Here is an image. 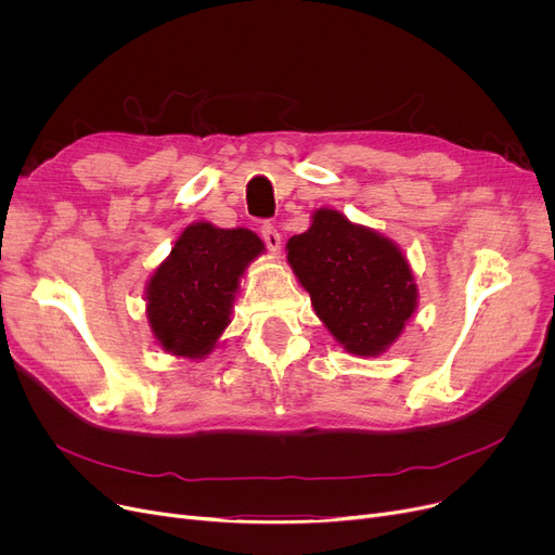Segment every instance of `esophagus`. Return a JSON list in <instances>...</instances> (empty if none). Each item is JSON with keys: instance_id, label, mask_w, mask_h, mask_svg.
Masks as SVG:
<instances>
[{"instance_id": "1", "label": "esophagus", "mask_w": 555, "mask_h": 555, "mask_svg": "<svg viewBox=\"0 0 555 555\" xmlns=\"http://www.w3.org/2000/svg\"><path fill=\"white\" fill-rule=\"evenodd\" d=\"M260 236H262V241H266V245H268L270 251H274V254L281 251V233L276 231V227L262 224V227H260Z\"/></svg>"}]
</instances>
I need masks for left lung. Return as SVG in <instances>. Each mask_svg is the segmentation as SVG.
<instances>
[{
    "label": "left lung",
    "instance_id": "left-lung-1",
    "mask_svg": "<svg viewBox=\"0 0 555 555\" xmlns=\"http://www.w3.org/2000/svg\"><path fill=\"white\" fill-rule=\"evenodd\" d=\"M285 249L317 317L344 351L383 356L412 322L418 285L410 260L383 233L324 207Z\"/></svg>",
    "mask_w": 555,
    "mask_h": 555
}]
</instances>
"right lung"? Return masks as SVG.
Segmentation results:
<instances>
[{"mask_svg":"<svg viewBox=\"0 0 555 555\" xmlns=\"http://www.w3.org/2000/svg\"><path fill=\"white\" fill-rule=\"evenodd\" d=\"M266 245L245 227L189 224L145 283V317L162 351L204 360L231 324L241 279Z\"/></svg>","mask_w":555,"mask_h":555,"instance_id":"1","label":"right lung"}]
</instances>
